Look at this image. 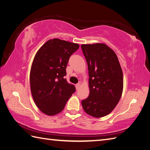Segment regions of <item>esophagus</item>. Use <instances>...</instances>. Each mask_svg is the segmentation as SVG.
I'll return each mask as SVG.
<instances>
[{"instance_id": "34e87169", "label": "esophagus", "mask_w": 150, "mask_h": 150, "mask_svg": "<svg viewBox=\"0 0 150 150\" xmlns=\"http://www.w3.org/2000/svg\"><path fill=\"white\" fill-rule=\"evenodd\" d=\"M75 86H76V89L78 90V89L79 88V87H80V84H79V83H78V84H76Z\"/></svg>"}]
</instances>
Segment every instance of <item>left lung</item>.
Wrapping results in <instances>:
<instances>
[{
	"label": "left lung",
	"mask_w": 150,
	"mask_h": 150,
	"mask_svg": "<svg viewBox=\"0 0 150 150\" xmlns=\"http://www.w3.org/2000/svg\"><path fill=\"white\" fill-rule=\"evenodd\" d=\"M88 63L89 96L81 102L89 115L101 117L114 110L121 97L123 75L116 53L105 44H82Z\"/></svg>",
	"instance_id": "8db88e82"
}]
</instances>
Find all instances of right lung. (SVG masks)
Returning a JSON list of instances; mask_svg holds the SVG:
<instances>
[{"label": "right lung", "mask_w": 150, "mask_h": 150, "mask_svg": "<svg viewBox=\"0 0 150 150\" xmlns=\"http://www.w3.org/2000/svg\"><path fill=\"white\" fill-rule=\"evenodd\" d=\"M78 44L50 39L36 53L30 72L31 93L36 106L44 114L61 112L76 88L64 78L70 56Z\"/></svg>", "instance_id": "add662e5"}]
</instances>
